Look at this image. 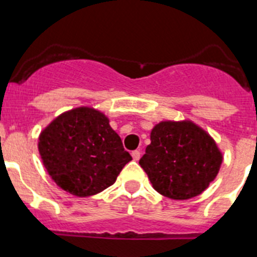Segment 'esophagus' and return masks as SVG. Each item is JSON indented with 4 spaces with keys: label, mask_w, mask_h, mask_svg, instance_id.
Masks as SVG:
<instances>
[{
    "label": "esophagus",
    "mask_w": 257,
    "mask_h": 257,
    "mask_svg": "<svg viewBox=\"0 0 257 257\" xmlns=\"http://www.w3.org/2000/svg\"><path fill=\"white\" fill-rule=\"evenodd\" d=\"M132 158L135 160H140V158H141V153L138 150H135L133 153H132Z\"/></svg>",
    "instance_id": "1"
}]
</instances>
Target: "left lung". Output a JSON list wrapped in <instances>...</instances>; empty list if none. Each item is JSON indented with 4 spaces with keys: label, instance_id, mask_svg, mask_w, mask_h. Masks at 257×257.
Here are the masks:
<instances>
[{
    "label": "left lung",
    "instance_id": "obj_1",
    "mask_svg": "<svg viewBox=\"0 0 257 257\" xmlns=\"http://www.w3.org/2000/svg\"><path fill=\"white\" fill-rule=\"evenodd\" d=\"M140 159L153 187L162 195L186 200L206 190L217 176L222 153L215 140L190 120L160 121Z\"/></svg>",
    "mask_w": 257,
    "mask_h": 257
}]
</instances>
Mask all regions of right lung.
<instances>
[{
  "label": "right lung",
  "mask_w": 257,
  "mask_h": 257,
  "mask_svg": "<svg viewBox=\"0 0 257 257\" xmlns=\"http://www.w3.org/2000/svg\"><path fill=\"white\" fill-rule=\"evenodd\" d=\"M39 153L53 181L80 198L111 186L132 160L108 117L93 107L55 117L40 133Z\"/></svg>",
  "instance_id": "obj_1"
}]
</instances>
